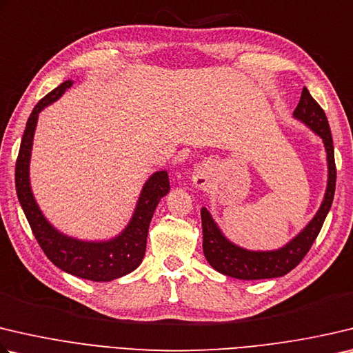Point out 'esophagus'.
Instances as JSON below:
<instances>
[{
  "mask_svg": "<svg viewBox=\"0 0 353 353\" xmlns=\"http://www.w3.org/2000/svg\"><path fill=\"white\" fill-rule=\"evenodd\" d=\"M208 177H210V172H208L207 166H197L194 174H193V182L196 187L205 188L208 183Z\"/></svg>",
  "mask_w": 353,
  "mask_h": 353,
  "instance_id": "obj_1",
  "label": "esophagus"
}]
</instances>
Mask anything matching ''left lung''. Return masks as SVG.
I'll return each mask as SVG.
<instances>
[{
    "label": "left lung",
    "mask_w": 353,
    "mask_h": 353,
    "mask_svg": "<svg viewBox=\"0 0 353 353\" xmlns=\"http://www.w3.org/2000/svg\"><path fill=\"white\" fill-rule=\"evenodd\" d=\"M293 115L303 120L307 126H310L323 139L325 151H327L329 182L321 208L318 210L316 216L296 238L288 242L285 247L274 250V252H248V250L236 247L234 243L223 238V234L217 228L207 208H202L201 217L203 232V254L214 270L227 274V276L238 279H267L284 276V274L293 270L303 261L304 256L309 253L313 242L321 232L325 216H327L332 207L336 183V166L327 117H325L323 108L318 105V101L307 91V88H304L303 92H301L299 103Z\"/></svg>",
    "instance_id": "1"
}]
</instances>
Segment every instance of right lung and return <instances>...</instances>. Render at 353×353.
<instances>
[{
    "instance_id": "obj_1",
    "label": "right lung",
    "mask_w": 353,
    "mask_h": 353,
    "mask_svg": "<svg viewBox=\"0 0 353 353\" xmlns=\"http://www.w3.org/2000/svg\"><path fill=\"white\" fill-rule=\"evenodd\" d=\"M70 86H72L70 80L61 83L54 91L44 95L29 115L15 165L17 194L24 214L28 217L32 233L50 262H54L57 267L74 276L95 281V283H106V281L117 279L136 270L142 262L151 217L154 214L160 199L170 191L168 172L157 171L148 179L142 194H140L131 222L128 223L125 232L115 239L106 242H83L57 232L44 219L34 196H32L29 160L38 114L41 112L43 108L59 99Z\"/></svg>"
}]
</instances>
